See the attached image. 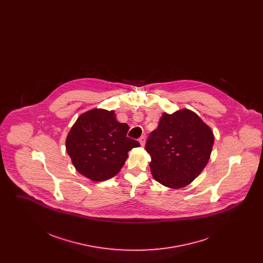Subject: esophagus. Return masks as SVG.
I'll list each match as a JSON object with an SVG mask.
<instances>
[{"instance_id":"obj_1","label":"esophagus","mask_w":263,"mask_h":263,"mask_svg":"<svg viewBox=\"0 0 263 263\" xmlns=\"http://www.w3.org/2000/svg\"><path fill=\"white\" fill-rule=\"evenodd\" d=\"M145 141H146V139H145L144 136H141V137L139 138V142H140L141 146H144V145H145Z\"/></svg>"}]
</instances>
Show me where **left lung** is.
Masks as SVG:
<instances>
[{"mask_svg": "<svg viewBox=\"0 0 263 263\" xmlns=\"http://www.w3.org/2000/svg\"><path fill=\"white\" fill-rule=\"evenodd\" d=\"M213 144L212 130L197 114L188 109L163 113L145 146L152 175L164 186H186L206 166Z\"/></svg>", "mask_w": 263, "mask_h": 263, "instance_id": "obj_1", "label": "left lung"}]
</instances>
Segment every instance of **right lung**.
Masks as SVG:
<instances>
[{"mask_svg":"<svg viewBox=\"0 0 263 263\" xmlns=\"http://www.w3.org/2000/svg\"><path fill=\"white\" fill-rule=\"evenodd\" d=\"M129 126L115 119L114 111L92 109L83 113L71 128L66 149L76 170L93 181L117 175L124 165L128 152L139 147L127 137Z\"/></svg>","mask_w":263,"mask_h":263,"instance_id":"obj_1","label":"right lung"}]
</instances>
